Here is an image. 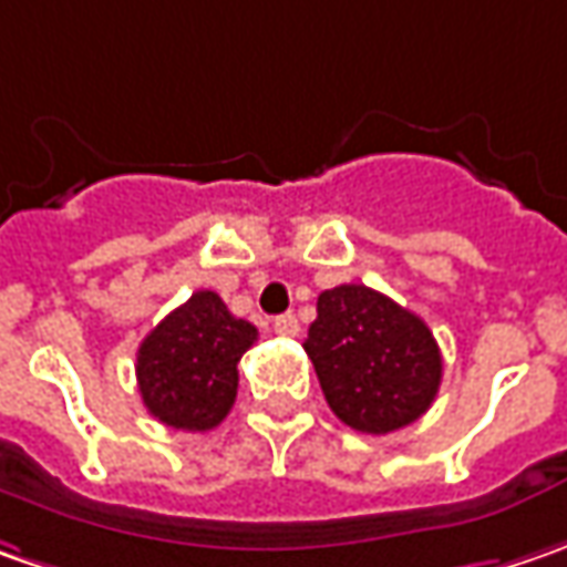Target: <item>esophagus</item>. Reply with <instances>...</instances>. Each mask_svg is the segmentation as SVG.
<instances>
[{
	"label": "esophagus",
	"mask_w": 567,
	"mask_h": 567,
	"mask_svg": "<svg viewBox=\"0 0 567 567\" xmlns=\"http://www.w3.org/2000/svg\"><path fill=\"white\" fill-rule=\"evenodd\" d=\"M272 327H276L279 336H298V332H301V323H298V317H295V313H282V317H276V323H272Z\"/></svg>",
	"instance_id": "obj_1"
}]
</instances>
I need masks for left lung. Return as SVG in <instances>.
Segmentation results:
<instances>
[{
    "label": "left lung",
    "mask_w": 567,
    "mask_h": 567,
    "mask_svg": "<svg viewBox=\"0 0 567 567\" xmlns=\"http://www.w3.org/2000/svg\"><path fill=\"white\" fill-rule=\"evenodd\" d=\"M305 352L336 419L361 434L422 419L444 371L425 320L368 285H339L317 298Z\"/></svg>",
    "instance_id": "obj_1"
}]
</instances>
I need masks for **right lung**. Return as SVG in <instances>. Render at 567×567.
I'll return each instance as SVG.
<instances>
[{"label":"right lung","instance_id":"1","mask_svg":"<svg viewBox=\"0 0 567 567\" xmlns=\"http://www.w3.org/2000/svg\"><path fill=\"white\" fill-rule=\"evenodd\" d=\"M257 327L235 317L215 291H196L138 346L136 381L145 409L177 431L221 425L237 396V361Z\"/></svg>","mask_w":567,"mask_h":567}]
</instances>
